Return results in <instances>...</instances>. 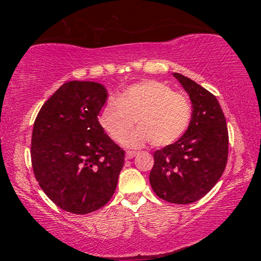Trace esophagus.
I'll return each instance as SVG.
<instances>
[{"mask_svg":"<svg viewBox=\"0 0 261 261\" xmlns=\"http://www.w3.org/2000/svg\"><path fill=\"white\" fill-rule=\"evenodd\" d=\"M136 155H138V152H136V151H126V156L129 158V159L135 158Z\"/></svg>","mask_w":261,"mask_h":261,"instance_id":"esophagus-1","label":"esophagus"}]
</instances>
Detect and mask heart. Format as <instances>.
Returning a JSON list of instances; mask_svg holds the SVG:
<instances>
[{
  "instance_id": "obj_1",
  "label": "heart",
  "mask_w": 261,
  "mask_h": 261,
  "mask_svg": "<svg viewBox=\"0 0 261 261\" xmlns=\"http://www.w3.org/2000/svg\"><path fill=\"white\" fill-rule=\"evenodd\" d=\"M191 114L187 96L162 82L145 81L127 87L117 100H108L101 109L99 122L115 141L122 143L136 120L139 127L127 135L126 146L139 147L151 141L161 147L185 134Z\"/></svg>"
}]
</instances>
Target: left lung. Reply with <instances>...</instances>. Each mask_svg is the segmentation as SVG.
Segmentation results:
<instances>
[{"label": "left lung", "instance_id": "obj_1", "mask_svg": "<svg viewBox=\"0 0 261 261\" xmlns=\"http://www.w3.org/2000/svg\"><path fill=\"white\" fill-rule=\"evenodd\" d=\"M173 74L192 102L191 121L177 141L154 152L149 183L161 199L185 205L201 199L218 183L227 165L229 139L218 99L192 79Z\"/></svg>", "mask_w": 261, "mask_h": 261}]
</instances>
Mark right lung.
Listing matches in <instances>:
<instances>
[{
  "label": "right lung",
  "instance_id": "right-lung-1",
  "mask_svg": "<svg viewBox=\"0 0 261 261\" xmlns=\"http://www.w3.org/2000/svg\"><path fill=\"white\" fill-rule=\"evenodd\" d=\"M107 98L99 83L67 82L35 118L34 176L47 197L70 213L87 214L107 204L124 165L125 152L98 121Z\"/></svg>",
  "mask_w": 261,
  "mask_h": 261
}]
</instances>
